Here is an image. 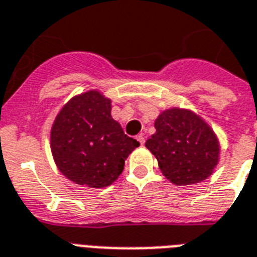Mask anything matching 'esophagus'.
<instances>
[{
	"mask_svg": "<svg viewBox=\"0 0 257 257\" xmlns=\"http://www.w3.org/2000/svg\"><path fill=\"white\" fill-rule=\"evenodd\" d=\"M137 141H138V142L141 143V145H143V143H145V137H143L142 134L138 135V137H137Z\"/></svg>",
	"mask_w": 257,
	"mask_h": 257,
	"instance_id": "1",
	"label": "esophagus"
}]
</instances>
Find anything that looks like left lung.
Returning a JSON list of instances; mask_svg holds the SVG:
<instances>
[{
    "instance_id": "obj_1",
    "label": "left lung",
    "mask_w": 257,
    "mask_h": 257,
    "mask_svg": "<svg viewBox=\"0 0 257 257\" xmlns=\"http://www.w3.org/2000/svg\"><path fill=\"white\" fill-rule=\"evenodd\" d=\"M156 134L145 146L158 161L161 172L178 186L198 184L218 164L217 135L193 111L173 107L156 119Z\"/></svg>"
}]
</instances>
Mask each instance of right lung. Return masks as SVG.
Returning <instances> with one entry per match:
<instances>
[{
    "label": "right lung",
    "instance_id": "right-lung-1",
    "mask_svg": "<svg viewBox=\"0 0 257 257\" xmlns=\"http://www.w3.org/2000/svg\"><path fill=\"white\" fill-rule=\"evenodd\" d=\"M139 142L127 137L111 116V100L96 89L73 96L51 128L53 160L69 181L106 188L122 174Z\"/></svg>",
    "mask_w": 257,
    "mask_h": 257
}]
</instances>
